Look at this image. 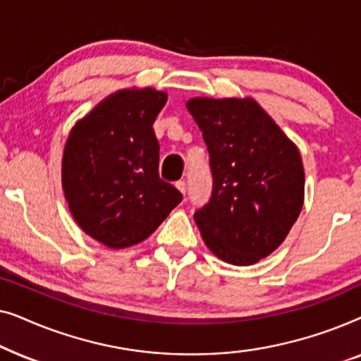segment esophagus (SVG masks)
I'll list each match as a JSON object with an SVG mask.
<instances>
[{
    "instance_id": "1",
    "label": "esophagus",
    "mask_w": 361,
    "mask_h": 361,
    "mask_svg": "<svg viewBox=\"0 0 361 361\" xmlns=\"http://www.w3.org/2000/svg\"><path fill=\"white\" fill-rule=\"evenodd\" d=\"M176 187H177V189H179V190L182 192V194H184V195H185V190H187L185 180H177V182H176Z\"/></svg>"
}]
</instances>
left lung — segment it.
Listing matches in <instances>:
<instances>
[{
	"label": "left lung",
	"mask_w": 361,
	"mask_h": 361,
	"mask_svg": "<svg viewBox=\"0 0 361 361\" xmlns=\"http://www.w3.org/2000/svg\"><path fill=\"white\" fill-rule=\"evenodd\" d=\"M187 110L209 149L214 187L194 214L205 245L236 266L283 243L304 204L299 149L253 98H192Z\"/></svg>",
	"instance_id": "1"
}]
</instances>
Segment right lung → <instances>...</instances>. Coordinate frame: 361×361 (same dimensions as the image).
Here are the masks:
<instances>
[{
  "label": "right lung",
  "mask_w": 361,
  "mask_h": 361,
  "mask_svg": "<svg viewBox=\"0 0 361 361\" xmlns=\"http://www.w3.org/2000/svg\"><path fill=\"white\" fill-rule=\"evenodd\" d=\"M167 95L120 90L77 121L62 157V187L78 226L108 248L146 240L182 194L159 177L152 130Z\"/></svg>",
  "instance_id": "add662e5"
}]
</instances>
